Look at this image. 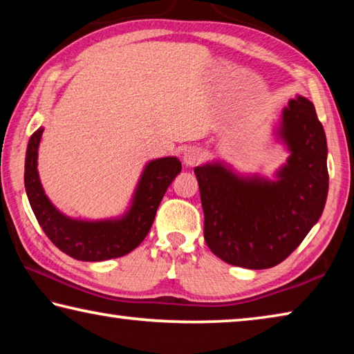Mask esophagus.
I'll list each match as a JSON object with an SVG mask.
<instances>
[{"label":"esophagus","mask_w":354,"mask_h":354,"mask_svg":"<svg viewBox=\"0 0 354 354\" xmlns=\"http://www.w3.org/2000/svg\"><path fill=\"white\" fill-rule=\"evenodd\" d=\"M201 159H203V153L200 151L198 148H189L187 151L184 153V158H183L184 164L187 167L198 165L201 162Z\"/></svg>","instance_id":"obj_1"}]
</instances>
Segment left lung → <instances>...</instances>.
Returning <instances> with one entry per match:
<instances>
[{
  "mask_svg": "<svg viewBox=\"0 0 354 354\" xmlns=\"http://www.w3.org/2000/svg\"><path fill=\"white\" fill-rule=\"evenodd\" d=\"M279 134L290 158L278 181L242 179L220 164L195 167L205 241L231 266L262 270L283 262L308 236L328 196L326 136L309 100L283 111Z\"/></svg>",
  "mask_w": 354,
  "mask_h": 354,
  "instance_id": "obj_1",
  "label": "left lung"
}]
</instances>
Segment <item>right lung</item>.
I'll use <instances>...</instances> for the list:
<instances>
[{
    "instance_id": "obj_1",
    "label": "right lung",
    "mask_w": 354,
    "mask_h": 354,
    "mask_svg": "<svg viewBox=\"0 0 354 354\" xmlns=\"http://www.w3.org/2000/svg\"><path fill=\"white\" fill-rule=\"evenodd\" d=\"M44 129L39 128L28 143L25 187L29 205L48 239L77 261H106L124 256L139 247L151 230L156 211L173 179L181 171L176 158L149 162L137 185L133 206L120 220L80 221L65 217L46 198L37 173V149Z\"/></svg>"
}]
</instances>
